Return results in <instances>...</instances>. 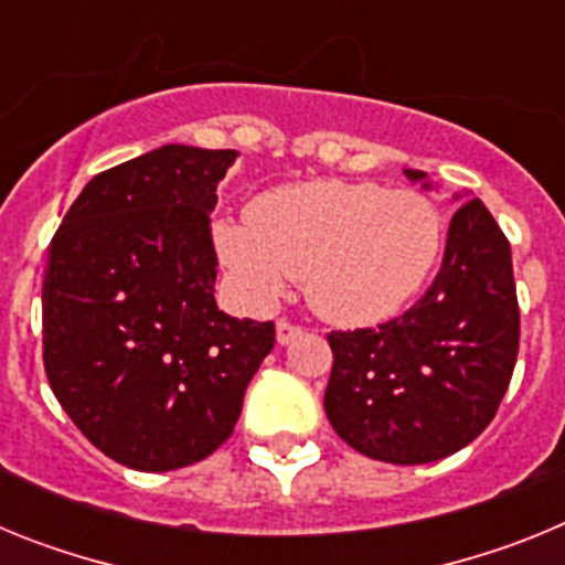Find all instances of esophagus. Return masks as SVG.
Listing matches in <instances>:
<instances>
[{
	"label": "esophagus",
	"instance_id": "1",
	"mask_svg": "<svg viewBox=\"0 0 565 565\" xmlns=\"http://www.w3.org/2000/svg\"><path fill=\"white\" fill-rule=\"evenodd\" d=\"M299 333H302V328L294 326V322H288V319H279V322H277V342L279 344L294 342V339H297Z\"/></svg>",
	"mask_w": 565,
	"mask_h": 565
}]
</instances>
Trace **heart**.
Segmentation results:
<instances>
[{"mask_svg":"<svg viewBox=\"0 0 565 565\" xmlns=\"http://www.w3.org/2000/svg\"><path fill=\"white\" fill-rule=\"evenodd\" d=\"M214 252L248 306L266 308L291 277L319 317L367 326L402 311L441 263L447 223L413 189L288 183L259 194L248 217L212 226Z\"/></svg>","mask_w":565,"mask_h":565,"instance_id":"heart-1","label":"heart"}]
</instances>
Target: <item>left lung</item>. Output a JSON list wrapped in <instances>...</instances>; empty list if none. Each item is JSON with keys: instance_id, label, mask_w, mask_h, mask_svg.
I'll use <instances>...</instances> for the list:
<instances>
[{"instance_id": "1", "label": "left lung", "mask_w": 565, "mask_h": 565, "mask_svg": "<svg viewBox=\"0 0 565 565\" xmlns=\"http://www.w3.org/2000/svg\"><path fill=\"white\" fill-rule=\"evenodd\" d=\"M424 181L418 169H404ZM521 342L509 239L478 198L450 221L436 282L402 317L328 333L326 413L337 436L384 463H430L495 418Z\"/></svg>"}]
</instances>
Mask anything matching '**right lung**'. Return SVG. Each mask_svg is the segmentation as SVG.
<instances>
[{
    "label": "right lung",
    "instance_id": "1",
    "mask_svg": "<svg viewBox=\"0 0 565 565\" xmlns=\"http://www.w3.org/2000/svg\"><path fill=\"white\" fill-rule=\"evenodd\" d=\"M234 149H152L96 174L50 239L44 373L73 424L141 472L212 456L274 348L214 302L209 212Z\"/></svg>",
    "mask_w": 565,
    "mask_h": 565
}]
</instances>
